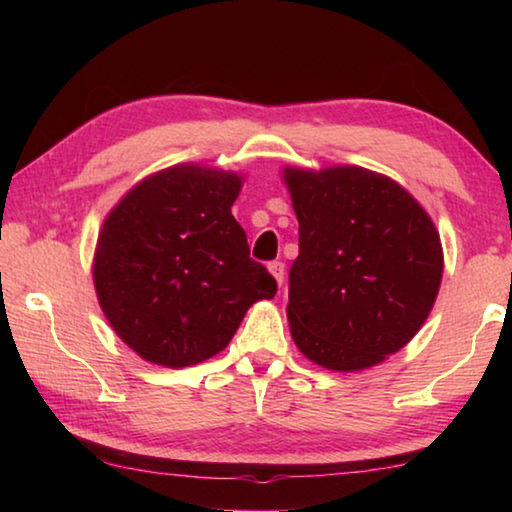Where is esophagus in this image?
I'll return each instance as SVG.
<instances>
[{"instance_id":"1","label":"esophagus","mask_w":512,"mask_h":512,"mask_svg":"<svg viewBox=\"0 0 512 512\" xmlns=\"http://www.w3.org/2000/svg\"><path fill=\"white\" fill-rule=\"evenodd\" d=\"M268 271H271V275L275 277V282L282 287V282H284V262H271V264H268Z\"/></svg>"}]
</instances>
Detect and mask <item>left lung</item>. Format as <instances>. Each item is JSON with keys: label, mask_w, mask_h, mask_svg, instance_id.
Returning <instances> with one entry per match:
<instances>
[{"label": "left lung", "mask_w": 512, "mask_h": 512, "mask_svg": "<svg viewBox=\"0 0 512 512\" xmlns=\"http://www.w3.org/2000/svg\"><path fill=\"white\" fill-rule=\"evenodd\" d=\"M298 216L289 271L291 336L309 361L354 372L402 350L443 280V246L422 205L361 167L282 173Z\"/></svg>", "instance_id": "1"}]
</instances>
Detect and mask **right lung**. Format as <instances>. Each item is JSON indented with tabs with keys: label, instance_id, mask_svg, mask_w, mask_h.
Wrapping results in <instances>:
<instances>
[{
	"label": "right lung",
	"instance_id": "obj_1",
	"mask_svg": "<svg viewBox=\"0 0 512 512\" xmlns=\"http://www.w3.org/2000/svg\"><path fill=\"white\" fill-rule=\"evenodd\" d=\"M241 183L232 171L176 164L137 183L103 221L94 289L142 359L167 368L212 359L248 307L275 296V277L250 259L230 212Z\"/></svg>",
	"mask_w": 512,
	"mask_h": 512
}]
</instances>
